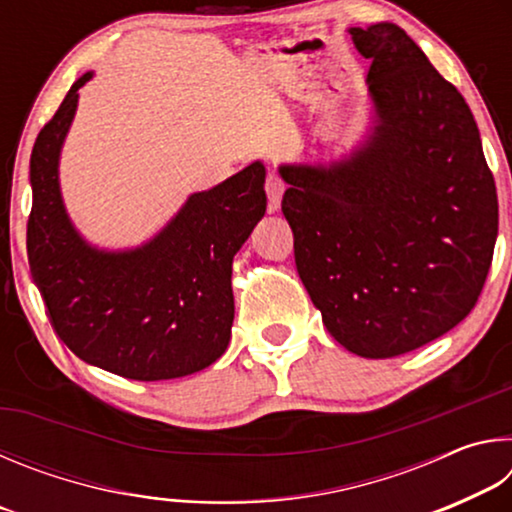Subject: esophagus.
<instances>
[{
    "instance_id": "esophagus-1",
    "label": "esophagus",
    "mask_w": 512,
    "mask_h": 512,
    "mask_svg": "<svg viewBox=\"0 0 512 512\" xmlns=\"http://www.w3.org/2000/svg\"><path fill=\"white\" fill-rule=\"evenodd\" d=\"M284 189H287V185H284V180L277 176V173H268V178H266L268 212H277V207H280V201H282Z\"/></svg>"
}]
</instances>
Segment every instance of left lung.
<instances>
[{"label":"left lung","instance_id":"8db88e82","mask_svg":"<svg viewBox=\"0 0 512 512\" xmlns=\"http://www.w3.org/2000/svg\"><path fill=\"white\" fill-rule=\"evenodd\" d=\"M375 128L332 164H282L300 280L327 332L366 359L431 343L474 309L495 253L497 187L452 83L391 22L352 27Z\"/></svg>","mask_w":512,"mask_h":512}]
</instances>
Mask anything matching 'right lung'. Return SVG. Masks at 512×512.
I'll return each instance as SVG.
<instances>
[{
    "label": "right lung",
    "instance_id": "right-lung-1",
    "mask_svg": "<svg viewBox=\"0 0 512 512\" xmlns=\"http://www.w3.org/2000/svg\"><path fill=\"white\" fill-rule=\"evenodd\" d=\"M83 74L31 153L27 253L51 327L85 363L137 381L192 375L221 357L235 320L232 257L266 212L262 162L187 198L146 244L90 246L65 212L58 160Z\"/></svg>",
    "mask_w": 512,
    "mask_h": 512
}]
</instances>
